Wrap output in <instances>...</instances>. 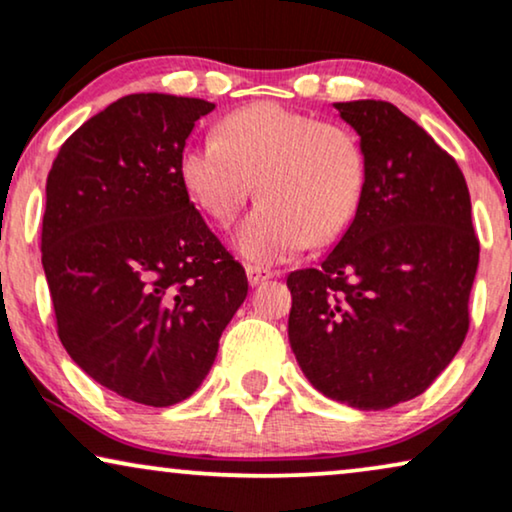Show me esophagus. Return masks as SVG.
<instances>
[{"label":"esophagus","instance_id":"obj_1","mask_svg":"<svg viewBox=\"0 0 512 512\" xmlns=\"http://www.w3.org/2000/svg\"><path fill=\"white\" fill-rule=\"evenodd\" d=\"M270 277H275V272L258 268V265H247V280H249L251 287H258V284L270 280Z\"/></svg>","mask_w":512,"mask_h":512}]
</instances>
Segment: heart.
Segmentation results:
<instances>
[{"mask_svg": "<svg viewBox=\"0 0 512 512\" xmlns=\"http://www.w3.org/2000/svg\"><path fill=\"white\" fill-rule=\"evenodd\" d=\"M178 176L211 221L228 225L254 195L235 247L256 263H280L310 242L350 228L367 190V150L357 131L320 122L275 101L244 105L218 124V138L190 141Z\"/></svg>", "mask_w": 512, "mask_h": 512, "instance_id": "b5f03b06", "label": "heart"}]
</instances>
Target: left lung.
<instances>
[{
	"instance_id": "8db88e82",
	"label": "left lung",
	"mask_w": 512,
	"mask_h": 512,
	"mask_svg": "<svg viewBox=\"0 0 512 512\" xmlns=\"http://www.w3.org/2000/svg\"><path fill=\"white\" fill-rule=\"evenodd\" d=\"M334 108L367 150V190L320 268L287 277L289 343L322 395L378 411L459 353L480 242L459 164L414 119L386 101Z\"/></svg>"
}]
</instances>
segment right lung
I'll return each mask as SVG.
<instances>
[{"mask_svg":"<svg viewBox=\"0 0 512 512\" xmlns=\"http://www.w3.org/2000/svg\"><path fill=\"white\" fill-rule=\"evenodd\" d=\"M214 108L119 98L61 145L46 178L42 265L58 338L96 383L148 407L195 393L249 291L178 176L190 131Z\"/></svg>","mask_w":512,"mask_h":512,"instance_id":"right-lung-1","label":"right lung"}]
</instances>
